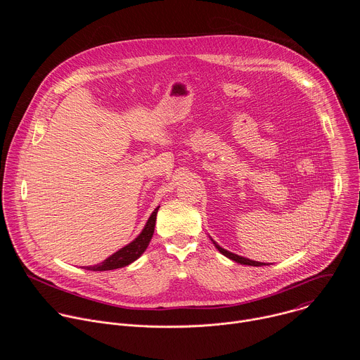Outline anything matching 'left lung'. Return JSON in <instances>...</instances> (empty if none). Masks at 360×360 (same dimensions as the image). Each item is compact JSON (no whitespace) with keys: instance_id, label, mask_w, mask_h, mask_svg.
<instances>
[{"instance_id":"8db88e82","label":"left lung","mask_w":360,"mask_h":360,"mask_svg":"<svg viewBox=\"0 0 360 360\" xmlns=\"http://www.w3.org/2000/svg\"><path fill=\"white\" fill-rule=\"evenodd\" d=\"M215 243V242H214ZM215 246H217V249L222 253V255H225L226 258H229V259H232V261H235V262H238V264H240V265H249V266H264L265 264H262V262H256V261H252V259H246V258H243V256H239V255H235V253H232V252H228L226 249H224V248H221L218 243H215Z\"/></svg>"}]
</instances>
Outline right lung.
I'll return each instance as SVG.
<instances>
[{"instance_id": "1", "label": "right lung", "mask_w": 360, "mask_h": 360, "mask_svg": "<svg viewBox=\"0 0 360 360\" xmlns=\"http://www.w3.org/2000/svg\"><path fill=\"white\" fill-rule=\"evenodd\" d=\"M158 210H160V207L155 208V211L152 212V215L149 217L143 231L139 233V236L134 242H131L129 245L124 246L122 249H120L118 252L111 255L110 258L105 259L104 262H101L99 265H94V266H86V269L88 271H112V269L127 266V265L132 264L134 261H136L139 256L145 252V249L148 248V245L152 239L153 229H155V221H157Z\"/></svg>"}]
</instances>
